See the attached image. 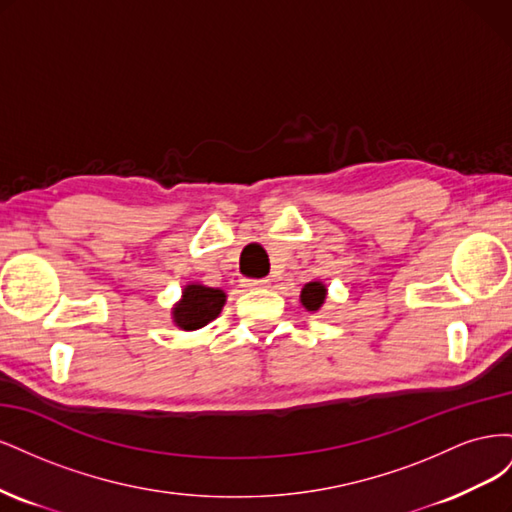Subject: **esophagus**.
Masks as SVG:
<instances>
[{
  "instance_id": "1",
  "label": "esophagus",
  "mask_w": 512,
  "mask_h": 512,
  "mask_svg": "<svg viewBox=\"0 0 512 512\" xmlns=\"http://www.w3.org/2000/svg\"><path fill=\"white\" fill-rule=\"evenodd\" d=\"M243 286L247 290H260V288L269 286V280H243Z\"/></svg>"
}]
</instances>
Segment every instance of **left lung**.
<instances>
[{"mask_svg":"<svg viewBox=\"0 0 512 512\" xmlns=\"http://www.w3.org/2000/svg\"><path fill=\"white\" fill-rule=\"evenodd\" d=\"M327 294L329 288L322 280H314V282H307L301 290V305L307 309V312H320L324 301H327Z\"/></svg>","mask_w":512,"mask_h":512,"instance_id":"8db88e82","label":"left lung"}]
</instances>
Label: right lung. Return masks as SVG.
Returning <instances> with one entry per match:
<instances>
[{
	"mask_svg": "<svg viewBox=\"0 0 512 512\" xmlns=\"http://www.w3.org/2000/svg\"><path fill=\"white\" fill-rule=\"evenodd\" d=\"M224 303L226 292L222 288L190 282L183 286L181 299L170 309V318L181 331H198L220 316Z\"/></svg>",
	"mask_w": 512,
	"mask_h": 512,
	"instance_id": "obj_1",
	"label": "right lung"
}]
</instances>
